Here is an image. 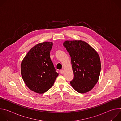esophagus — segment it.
I'll return each mask as SVG.
<instances>
[{
    "instance_id": "obj_1",
    "label": "esophagus",
    "mask_w": 121,
    "mask_h": 121,
    "mask_svg": "<svg viewBox=\"0 0 121 121\" xmlns=\"http://www.w3.org/2000/svg\"><path fill=\"white\" fill-rule=\"evenodd\" d=\"M60 73H61V74H63L64 73V72H65V71H64V70H61L60 71Z\"/></svg>"
}]
</instances>
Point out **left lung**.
<instances>
[{
    "label": "left lung",
    "instance_id": "obj_1",
    "mask_svg": "<svg viewBox=\"0 0 121 121\" xmlns=\"http://www.w3.org/2000/svg\"><path fill=\"white\" fill-rule=\"evenodd\" d=\"M64 46L70 55L74 77L70 84L80 93L91 91L97 84L101 69L100 59L97 51L81 40L65 41Z\"/></svg>",
    "mask_w": 121,
    "mask_h": 121
}]
</instances>
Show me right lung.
<instances>
[{
    "mask_svg": "<svg viewBox=\"0 0 121 121\" xmlns=\"http://www.w3.org/2000/svg\"><path fill=\"white\" fill-rule=\"evenodd\" d=\"M53 43L44 42L31 48L22 60L21 74L31 91L42 94L49 90L58 76L50 58Z\"/></svg>",
    "mask_w": 121,
    "mask_h": 121,
    "instance_id": "obj_1",
    "label": "right lung"
}]
</instances>
